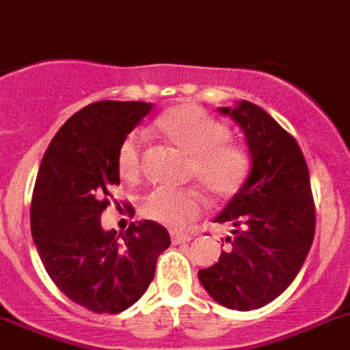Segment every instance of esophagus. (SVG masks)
Instances as JSON below:
<instances>
[{"label":"esophagus","mask_w":350,"mask_h":350,"mask_svg":"<svg viewBox=\"0 0 350 350\" xmlns=\"http://www.w3.org/2000/svg\"><path fill=\"white\" fill-rule=\"evenodd\" d=\"M170 239H172V243H174V245H180V243L190 242V240H192V237H190V234H185V233H172L170 234Z\"/></svg>","instance_id":"1"}]
</instances>
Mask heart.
Segmentation results:
<instances>
[{
    "instance_id": "1",
    "label": "heart",
    "mask_w": 350,
    "mask_h": 350,
    "mask_svg": "<svg viewBox=\"0 0 350 350\" xmlns=\"http://www.w3.org/2000/svg\"><path fill=\"white\" fill-rule=\"evenodd\" d=\"M154 133L187 154L185 176L196 180L217 201L234 198L251 172V152L231 142L230 128L196 105H178L154 120ZM142 139L130 133L117 152V170L122 180L142 174ZM204 210V199L196 189L158 187L140 201V213L172 230H180Z\"/></svg>"
}]
</instances>
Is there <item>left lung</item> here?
Instances as JSON below:
<instances>
[{"mask_svg": "<svg viewBox=\"0 0 350 350\" xmlns=\"http://www.w3.org/2000/svg\"><path fill=\"white\" fill-rule=\"evenodd\" d=\"M245 133L252 169L215 222L230 224V251L199 270L211 297L230 310H258L295 280L315 237L310 170L297 140L249 101L220 108Z\"/></svg>", "mask_w": 350, "mask_h": 350, "instance_id": "left-lung-1", "label": "left lung"}]
</instances>
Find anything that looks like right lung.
I'll list each match as a JSON object with an SVG mask.
<instances>
[{
    "label": "right lung",
    "mask_w": 350,
    "mask_h": 350,
    "mask_svg": "<svg viewBox=\"0 0 350 350\" xmlns=\"http://www.w3.org/2000/svg\"><path fill=\"white\" fill-rule=\"evenodd\" d=\"M151 108L98 101L76 111L53 137L35 181L30 224L44 269L64 295L99 315L139 301L170 245L154 220L131 222L122 234L101 228L110 189L120 183V144Z\"/></svg>",
    "instance_id": "obj_1"
}]
</instances>
